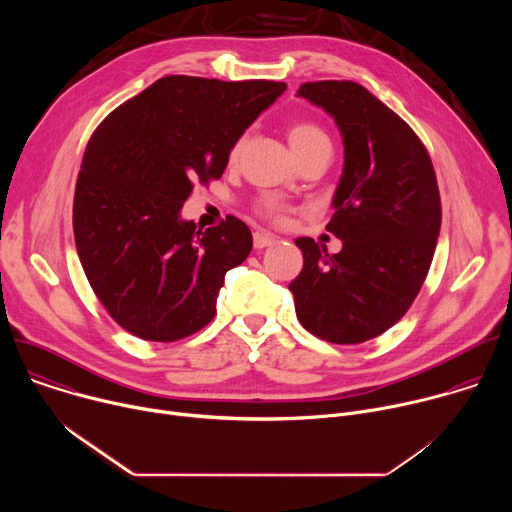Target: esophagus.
I'll return each instance as SVG.
<instances>
[{
    "label": "esophagus",
    "instance_id": "34e87169",
    "mask_svg": "<svg viewBox=\"0 0 512 512\" xmlns=\"http://www.w3.org/2000/svg\"><path fill=\"white\" fill-rule=\"evenodd\" d=\"M277 243V237H273L271 233H265V231H257L253 235V245L255 249H265V247H271Z\"/></svg>",
    "mask_w": 512,
    "mask_h": 512
}]
</instances>
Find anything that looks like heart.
Masks as SVG:
<instances>
[{
    "label": "heart",
    "instance_id": "b5f03b06",
    "mask_svg": "<svg viewBox=\"0 0 512 512\" xmlns=\"http://www.w3.org/2000/svg\"><path fill=\"white\" fill-rule=\"evenodd\" d=\"M287 139H289V145L291 150H294V154H300L304 150H308L310 145H316V143H322V141H328V135L314 123H308V121H298V123H291L287 127ZM330 143V141H328ZM243 145V139H239L235 145H233V156L239 154ZM261 212L269 218H273V221H283L285 216V208L279 204V202H273V200H267L263 206H261Z\"/></svg>",
    "mask_w": 512,
    "mask_h": 512
}]
</instances>
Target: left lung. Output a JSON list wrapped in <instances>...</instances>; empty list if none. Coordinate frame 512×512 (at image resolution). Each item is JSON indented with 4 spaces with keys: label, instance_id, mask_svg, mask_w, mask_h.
Returning <instances> with one entry per match:
<instances>
[{
    "label": "left lung",
    "instance_id": "1",
    "mask_svg": "<svg viewBox=\"0 0 512 512\" xmlns=\"http://www.w3.org/2000/svg\"><path fill=\"white\" fill-rule=\"evenodd\" d=\"M298 97L324 109L342 135L344 166L326 225L342 249L296 239L304 267L289 291L308 332L358 344L389 330L417 298L440 237V190L419 137L362 85L306 83Z\"/></svg>",
    "mask_w": 512,
    "mask_h": 512
}]
</instances>
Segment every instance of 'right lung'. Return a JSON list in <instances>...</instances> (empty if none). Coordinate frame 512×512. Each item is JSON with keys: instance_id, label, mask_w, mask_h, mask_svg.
<instances>
[{"instance_id": "obj_1", "label": "right lung", "mask_w": 512, "mask_h": 512, "mask_svg": "<svg viewBox=\"0 0 512 512\" xmlns=\"http://www.w3.org/2000/svg\"><path fill=\"white\" fill-rule=\"evenodd\" d=\"M283 91L172 75L93 133L72 206L75 243L97 298L133 336L174 342L214 318L218 289L253 237L235 216L200 231L180 212L196 180L223 176L233 145Z\"/></svg>"}]
</instances>
